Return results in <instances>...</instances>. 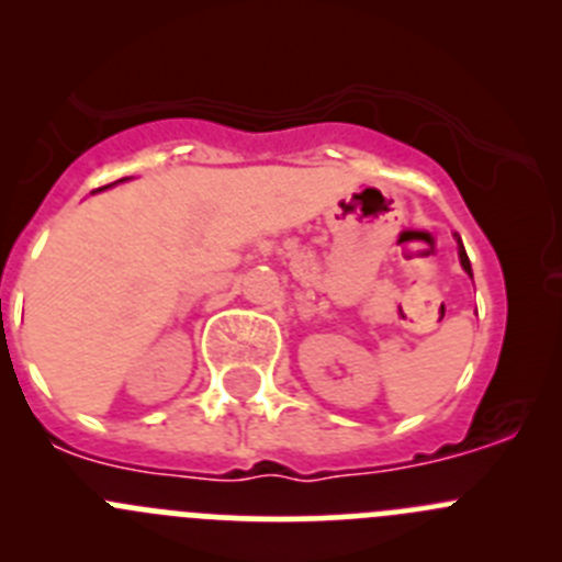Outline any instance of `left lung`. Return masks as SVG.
Returning <instances> with one entry per match:
<instances>
[{
  "mask_svg": "<svg viewBox=\"0 0 562 562\" xmlns=\"http://www.w3.org/2000/svg\"><path fill=\"white\" fill-rule=\"evenodd\" d=\"M454 238H458V255H460V266H463V269L469 271V277H471V263H469V255H465V249H463V240H460V235H454Z\"/></svg>",
  "mask_w": 562,
  "mask_h": 562,
  "instance_id": "obj_1",
  "label": "left lung"
}]
</instances>
